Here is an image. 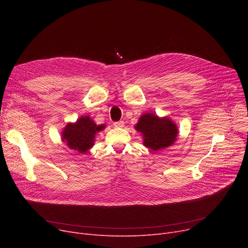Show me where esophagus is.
I'll return each instance as SVG.
<instances>
[{
    "label": "esophagus",
    "mask_w": 248,
    "mask_h": 248,
    "mask_svg": "<svg viewBox=\"0 0 248 248\" xmlns=\"http://www.w3.org/2000/svg\"><path fill=\"white\" fill-rule=\"evenodd\" d=\"M113 125H114L115 127H123V126L124 125V123L123 121L115 122V123H113Z\"/></svg>",
    "instance_id": "obj_1"
}]
</instances>
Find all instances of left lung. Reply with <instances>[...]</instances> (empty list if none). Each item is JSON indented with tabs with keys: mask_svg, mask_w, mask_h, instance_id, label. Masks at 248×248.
<instances>
[{
	"mask_svg": "<svg viewBox=\"0 0 248 248\" xmlns=\"http://www.w3.org/2000/svg\"><path fill=\"white\" fill-rule=\"evenodd\" d=\"M135 128L141 133L144 145L153 150L160 151L174 144L178 136V127L169 117H159L154 113H144Z\"/></svg>",
	"mask_w": 248,
	"mask_h": 248,
	"instance_id": "8db88e82",
	"label": "left lung"
}]
</instances>
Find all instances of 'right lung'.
<instances>
[{
	"label": "right lung",
	"mask_w": 248,
	"mask_h": 248,
	"mask_svg": "<svg viewBox=\"0 0 248 248\" xmlns=\"http://www.w3.org/2000/svg\"><path fill=\"white\" fill-rule=\"evenodd\" d=\"M103 128V124L97 125L88 115H84L74 124H67L61 137L69 149L84 154L94 145L95 135Z\"/></svg>",
	"instance_id": "1"
}]
</instances>
